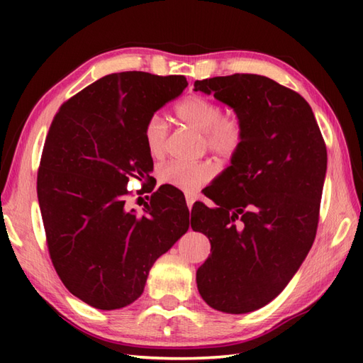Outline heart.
I'll return each mask as SVG.
<instances>
[{"label": "heart", "instance_id": "obj_1", "mask_svg": "<svg viewBox=\"0 0 363 363\" xmlns=\"http://www.w3.org/2000/svg\"><path fill=\"white\" fill-rule=\"evenodd\" d=\"M238 142H240V128L233 112L223 113L207 130V146L223 162H228L234 156Z\"/></svg>", "mask_w": 363, "mask_h": 363}]
</instances>
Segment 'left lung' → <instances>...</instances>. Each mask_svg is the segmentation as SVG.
Returning <instances> with one entry per match:
<instances>
[{"mask_svg": "<svg viewBox=\"0 0 363 363\" xmlns=\"http://www.w3.org/2000/svg\"><path fill=\"white\" fill-rule=\"evenodd\" d=\"M150 73H112L60 106L46 135L37 195L50 257L68 291L101 311L133 304L151 267L187 233L148 195V125L169 99ZM143 181L133 205L125 184Z\"/></svg>", "mask_w": 363, "mask_h": 363, "instance_id": "left-lung-1", "label": "left lung"}]
</instances>
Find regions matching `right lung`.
I'll use <instances>...</instances> for the list:
<instances>
[{"label": "right lung", "mask_w": 363, "mask_h": 363, "mask_svg": "<svg viewBox=\"0 0 363 363\" xmlns=\"http://www.w3.org/2000/svg\"><path fill=\"white\" fill-rule=\"evenodd\" d=\"M213 79V96L237 115L240 142L230 167L204 189L220 206L207 230L191 225L211 240L196 284L212 309L248 313L279 295L311 250L328 152L296 91L259 74Z\"/></svg>", "instance_id": "right-lung-1"}]
</instances>
